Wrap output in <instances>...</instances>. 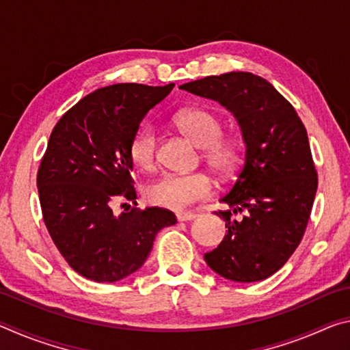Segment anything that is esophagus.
<instances>
[{"label":"esophagus","instance_id":"obj_1","mask_svg":"<svg viewBox=\"0 0 350 350\" xmlns=\"http://www.w3.org/2000/svg\"><path fill=\"white\" fill-rule=\"evenodd\" d=\"M176 217H177V221H180V222H187V221H191V219L196 217V215H194V213L183 211V213H177Z\"/></svg>","mask_w":350,"mask_h":350}]
</instances>
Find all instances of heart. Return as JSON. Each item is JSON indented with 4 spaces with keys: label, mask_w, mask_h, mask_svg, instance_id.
Returning a JSON list of instances; mask_svg holds the SVG:
<instances>
[{
    "label": "heart",
    "mask_w": 350,
    "mask_h": 350,
    "mask_svg": "<svg viewBox=\"0 0 350 350\" xmlns=\"http://www.w3.org/2000/svg\"><path fill=\"white\" fill-rule=\"evenodd\" d=\"M176 123L198 146L204 148L205 162L219 176H234L244 163V146L239 140L222 137L224 123L215 112L205 108L180 111ZM128 154L134 167L144 171L154 168L157 161V133L151 125L140 126L129 140ZM213 193V180L202 171L179 174L167 173L145 188L151 204L170 210H183Z\"/></svg>",
    "instance_id": "obj_1"
}]
</instances>
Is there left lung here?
<instances>
[{
	"mask_svg": "<svg viewBox=\"0 0 350 350\" xmlns=\"http://www.w3.org/2000/svg\"><path fill=\"white\" fill-rule=\"evenodd\" d=\"M227 106L245 140V161L216 211L227 234L206 264L236 282H254L276 273L303 239L318 188L307 131L288 100L267 80L250 72H228L180 86ZM236 212L245 216L234 219Z\"/></svg>",
	"mask_w": 350,
	"mask_h": 350,
	"instance_id": "left-lung-1",
	"label": "left lung"
}]
</instances>
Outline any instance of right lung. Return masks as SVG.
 I'll use <instances>...</instances> for the list:
<instances>
[{
    "mask_svg": "<svg viewBox=\"0 0 350 350\" xmlns=\"http://www.w3.org/2000/svg\"><path fill=\"white\" fill-rule=\"evenodd\" d=\"M173 88H100L64 112L52 129L37 174L41 211L58 252L88 280L114 282L134 273L157 232L177 222L170 210L139 208L128 154L140 122ZM120 198L135 206L116 217L111 204Z\"/></svg>",
    "mask_w": 350,
    "mask_h": 350,
    "instance_id": "1",
    "label": "right lung"
}]
</instances>
